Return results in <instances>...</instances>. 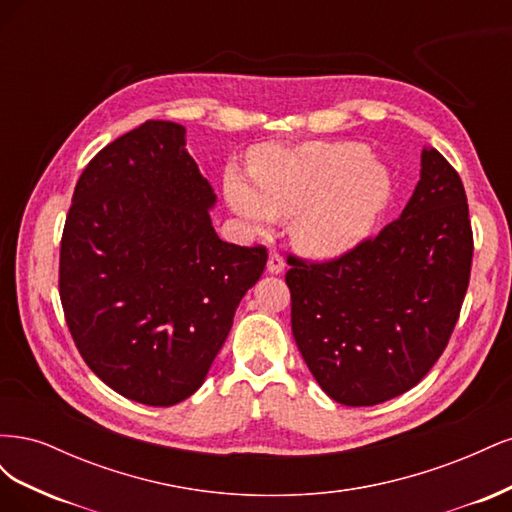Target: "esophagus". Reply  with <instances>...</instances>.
<instances>
[{"instance_id":"esophagus-1","label":"esophagus","mask_w":512,"mask_h":512,"mask_svg":"<svg viewBox=\"0 0 512 512\" xmlns=\"http://www.w3.org/2000/svg\"><path fill=\"white\" fill-rule=\"evenodd\" d=\"M284 258L277 254V252H271L269 254V260H267V271L269 273H273V275H277V273H282L284 271Z\"/></svg>"}]
</instances>
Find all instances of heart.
Returning a JSON list of instances; mask_svg holds the SVG:
<instances>
[{
	"label": "heart",
	"instance_id": "heart-1",
	"mask_svg": "<svg viewBox=\"0 0 512 512\" xmlns=\"http://www.w3.org/2000/svg\"><path fill=\"white\" fill-rule=\"evenodd\" d=\"M252 178L237 168L224 175L230 211L252 230L292 218V239L314 258L342 256L361 245L389 211L391 170L363 143L260 145Z\"/></svg>",
	"mask_w": 512,
	"mask_h": 512
}]
</instances>
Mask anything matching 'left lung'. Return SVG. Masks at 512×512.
Segmentation results:
<instances>
[{
  "mask_svg": "<svg viewBox=\"0 0 512 512\" xmlns=\"http://www.w3.org/2000/svg\"><path fill=\"white\" fill-rule=\"evenodd\" d=\"M472 252L457 170L423 147L406 209L376 239L320 265L290 256L292 335L320 389L376 406L421 382L455 329Z\"/></svg>",
  "mask_w": 512,
  "mask_h": 512,
  "instance_id": "left-lung-1",
  "label": "left lung"
}]
</instances>
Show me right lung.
<instances>
[{
    "label": "right lung",
    "instance_id": "add662e5",
    "mask_svg": "<svg viewBox=\"0 0 512 512\" xmlns=\"http://www.w3.org/2000/svg\"><path fill=\"white\" fill-rule=\"evenodd\" d=\"M215 200L173 121L119 136L74 188L59 256L66 322L89 369L138 404L200 389L265 271V247L218 237Z\"/></svg>",
    "mask_w": 512,
    "mask_h": 512
}]
</instances>
